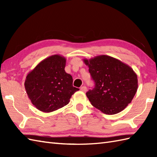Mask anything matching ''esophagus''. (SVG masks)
I'll return each mask as SVG.
<instances>
[{"label":"esophagus","mask_w":157,"mask_h":157,"mask_svg":"<svg viewBox=\"0 0 157 157\" xmlns=\"http://www.w3.org/2000/svg\"><path fill=\"white\" fill-rule=\"evenodd\" d=\"M80 90L82 92H86V90H87V88H86V86H82V87L80 88Z\"/></svg>","instance_id":"34e87169"}]
</instances>
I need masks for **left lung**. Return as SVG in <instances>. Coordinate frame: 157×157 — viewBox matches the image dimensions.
Segmentation results:
<instances>
[{
	"label": "left lung",
	"instance_id": "left-lung-1",
	"mask_svg": "<svg viewBox=\"0 0 157 157\" xmlns=\"http://www.w3.org/2000/svg\"><path fill=\"white\" fill-rule=\"evenodd\" d=\"M94 81L86 96L92 106L106 115L123 111L138 90V77L132 67L112 56L99 55L84 59Z\"/></svg>",
	"mask_w": 157,
	"mask_h": 157
}]
</instances>
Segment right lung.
<instances>
[{
	"mask_svg": "<svg viewBox=\"0 0 157 157\" xmlns=\"http://www.w3.org/2000/svg\"><path fill=\"white\" fill-rule=\"evenodd\" d=\"M66 59L60 55L46 58L26 76L25 88L29 98L40 111L49 113L67 105L74 93L72 76L65 71Z\"/></svg>",
	"mask_w": 157,
	"mask_h": 157,
	"instance_id": "1",
	"label": "right lung"
}]
</instances>
